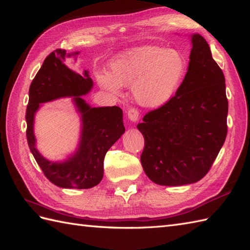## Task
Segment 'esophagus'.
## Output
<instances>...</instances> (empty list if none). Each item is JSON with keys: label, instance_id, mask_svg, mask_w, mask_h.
<instances>
[{"label": "esophagus", "instance_id": "obj_1", "mask_svg": "<svg viewBox=\"0 0 250 250\" xmlns=\"http://www.w3.org/2000/svg\"><path fill=\"white\" fill-rule=\"evenodd\" d=\"M139 117H140V114H139V111H137V109L130 108L128 110V118L130 121L136 122L137 120H139Z\"/></svg>", "mask_w": 250, "mask_h": 250}]
</instances>
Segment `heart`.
I'll list each match as a JSON object with an SVG mask.
<instances>
[{"label":"heart","mask_w":250,"mask_h":250,"mask_svg":"<svg viewBox=\"0 0 250 250\" xmlns=\"http://www.w3.org/2000/svg\"><path fill=\"white\" fill-rule=\"evenodd\" d=\"M109 70L94 74L103 89L119 93L121 86H132L137 104L158 108L177 92L187 72V60L177 50L142 45L119 52L109 62Z\"/></svg>","instance_id":"b5f03b06"}]
</instances>
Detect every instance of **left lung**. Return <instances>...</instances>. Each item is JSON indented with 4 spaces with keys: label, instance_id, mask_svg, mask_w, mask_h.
I'll return each instance as SVG.
<instances>
[{
    "label": "left lung",
    "instance_id": "obj_1",
    "mask_svg": "<svg viewBox=\"0 0 250 250\" xmlns=\"http://www.w3.org/2000/svg\"><path fill=\"white\" fill-rule=\"evenodd\" d=\"M188 71L175 97L146 114L143 169L161 186L194 184L209 171L227 136L228 100L224 73L207 42L191 34Z\"/></svg>",
    "mask_w": 250,
    "mask_h": 250
}]
</instances>
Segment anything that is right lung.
<instances>
[{
  "label": "right lung",
  "instance_id": "right-lung-1",
  "mask_svg": "<svg viewBox=\"0 0 250 250\" xmlns=\"http://www.w3.org/2000/svg\"><path fill=\"white\" fill-rule=\"evenodd\" d=\"M66 54L57 49L46 58L29 90L26 106V139L32 155L49 182L60 188L89 189L100 184L104 174V157L109 148L125 133L122 109L118 106L92 107L83 99L93 88L88 71L78 74L65 64ZM72 97L81 117V136L77 150L64 161L51 162L37 150L34 135V117L42 104Z\"/></svg>",
  "mask_w": 250,
  "mask_h": 250
}]
</instances>
